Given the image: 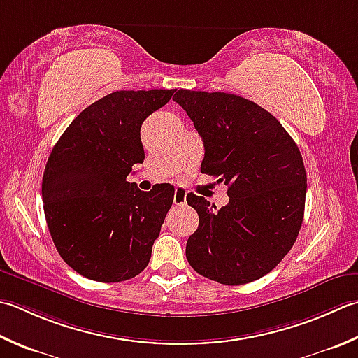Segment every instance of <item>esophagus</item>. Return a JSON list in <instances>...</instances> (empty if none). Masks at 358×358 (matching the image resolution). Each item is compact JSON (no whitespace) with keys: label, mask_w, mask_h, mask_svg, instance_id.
<instances>
[{"label":"esophagus","mask_w":358,"mask_h":358,"mask_svg":"<svg viewBox=\"0 0 358 358\" xmlns=\"http://www.w3.org/2000/svg\"><path fill=\"white\" fill-rule=\"evenodd\" d=\"M173 203H175V205H186V191H185V189H181V187L175 189Z\"/></svg>","instance_id":"obj_1"}]
</instances>
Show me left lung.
I'll return each mask as SVG.
<instances>
[{
  "instance_id": "1",
  "label": "left lung",
  "mask_w": 358,
  "mask_h": 358,
  "mask_svg": "<svg viewBox=\"0 0 358 358\" xmlns=\"http://www.w3.org/2000/svg\"><path fill=\"white\" fill-rule=\"evenodd\" d=\"M173 101L203 139L201 172L223 181L229 197L217 211L199 195L186 197L199 214L187 262L225 285L256 281L289 253L304 219L307 175L298 145L275 116L245 97L178 90Z\"/></svg>"
}]
</instances>
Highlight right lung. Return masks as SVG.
<instances>
[{"mask_svg": "<svg viewBox=\"0 0 358 358\" xmlns=\"http://www.w3.org/2000/svg\"><path fill=\"white\" fill-rule=\"evenodd\" d=\"M175 90L115 91L87 107L54 145L41 197L55 248L79 275L121 282L139 275L173 201V186L139 191L131 166L144 161L141 125Z\"/></svg>", "mask_w": 358, "mask_h": 358, "instance_id": "add662e5", "label": "right lung"}]
</instances>
